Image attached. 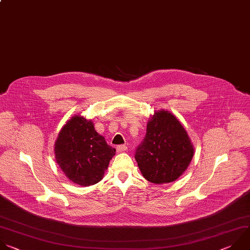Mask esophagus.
<instances>
[{
    "instance_id": "1",
    "label": "esophagus",
    "mask_w": 250,
    "mask_h": 250,
    "mask_svg": "<svg viewBox=\"0 0 250 250\" xmlns=\"http://www.w3.org/2000/svg\"><path fill=\"white\" fill-rule=\"evenodd\" d=\"M126 149H127V146H125V145H120V146H116L117 153H122V152L126 151Z\"/></svg>"
}]
</instances>
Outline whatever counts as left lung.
Returning <instances> with one entry per match:
<instances>
[{"label":"left lung","instance_id":"1","mask_svg":"<svg viewBox=\"0 0 250 250\" xmlns=\"http://www.w3.org/2000/svg\"><path fill=\"white\" fill-rule=\"evenodd\" d=\"M193 156L194 146L171 112L161 109L149 116L146 137L135 154L141 173L147 181L155 184L175 181L187 169Z\"/></svg>","mask_w":250,"mask_h":250}]
</instances>
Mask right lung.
I'll return each instance as SVG.
<instances>
[{"label": "right lung", "mask_w": 250, "mask_h": 250, "mask_svg": "<svg viewBox=\"0 0 250 250\" xmlns=\"http://www.w3.org/2000/svg\"><path fill=\"white\" fill-rule=\"evenodd\" d=\"M116 149L99 135L92 120L74 115L62 127L55 141L56 162L72 182L89 186L101 181Z\"/></svg>", "instance_id": "add662e5"}]
</instances>
